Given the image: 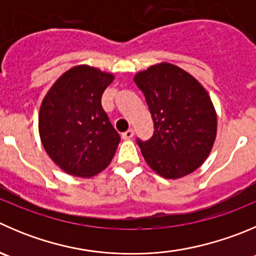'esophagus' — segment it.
Masks as SVG:
<instances>
[{
	"instance_id": "1",
	"label": "esophagus",
	"mask_w": 256,
	"mask_h": 256,
	"mask_svg": "<svg viewBox=\"0 0 256 256\" xmlns=\"http://www.w3.org/2000/svg\"><path fill=\"white\" fill-rule=\"evenodd\" d=\"M134 136V130L132 128H128V131H125V132H122V135H121V138H124V140H130L131 138Z\"/></svg>"
}]
</instances>
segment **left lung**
<instances>
[{"mask_svg":"<svg viewBox=\"0 0 256 256\" xmlns=\"http://www.w3.org/2000/svg\"><path fill=\"white\" fill-rule=\"evenodd\" d=\"M154 121V135L138 145L148 165L165 178L188 175L209 156L216 136V112L209 94L190 74L158 64L134 78Z\"/></svg>","mask_w":256,"mask_h":256,"instance_id":"8db88e82","label":"left lung"}]
</instances>
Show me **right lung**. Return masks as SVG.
I'll return each instance as SVG.
<instances>
[{
    "instance_id": "right-lung-1",
    "label": "right lung",
    "mask_w": 256,
    "mask_h": 256,
    "mask_svg": "<svg viewBox=\"0 0 256 256\" xmlns=\"http://www.w3.org/2000/svg\"><path fill=\"white\" fill-rule=\"evenodd\" d=\"M114 75L88 65L75 66L54 84L41 104L42 145L65 172L91 178L108 168L120 142L101 105Z\"/></svg>"
}]
</instances>
